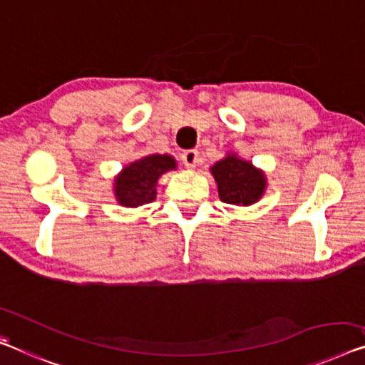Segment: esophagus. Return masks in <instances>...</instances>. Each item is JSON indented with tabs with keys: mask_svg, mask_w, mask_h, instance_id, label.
Returning a JSON list of instances; mask_svg holds the SVG:
<instances>
[{
	"mask_svg": "<svg viewBox=\"0 0 365 365\" xmlns=\"http://www.w3.org/2000/svg\"><path fill=\"white\" fill-rule=\"evenodd\" d=\"M198 159H200V155H198V150L197 149H188V150H185L183 154H182V160H183V164H185V167H187V168H195V167H197Z\"/></svg>",
	"mask_w": 365,
	"mask_h": 365,
	"instance_id": "1",
	"label": "esophagus"
}]
</instances>
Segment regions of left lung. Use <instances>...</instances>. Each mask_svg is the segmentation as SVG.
<instances>
[{
	"label": "left lung",
	"mask_w": 365,
	"mask_h": 365,
	"mask_svg": "<svg viewBox=\"0 0 365 365\" xmlns=\"http://www.w3.org/2000/svg\"><path fill=\"white\" fill-rule=\"evenodd\" d=\"M217 185L221 201L235 206H251L264 197L267 175L252 162L244 160L236 152H227L221 160L210 167Z\"/></svg>",
	"instance_id": "1"
}]
</instances>
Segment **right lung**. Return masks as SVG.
<instances>
[{"mask_svg":"<svg viewBox=\"0 0 365 365\" xmlns=\"http://www.w3.org/2000/svg\"><path fill=\"white\" fill-rule=\"evenodd\" d=\"M177 170L175 157L168 154H149L124 165L114 177V198L124 208H139L154 201L157 182L164 173Z\"/></svg>","mask_w":365,"mask_h":365,"instance_id":"1","label":"right lung"}]
</instances>
